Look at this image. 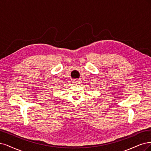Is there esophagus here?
<instances>
[{
	"mask_svg": "<svg viewBox=\"0 0 151 151\" xmlns=\"http://www.w3.org/2000/svg\"><path fill=\"white\" fill-rule=\"evenodd\" d=\"M73 83H74L75 84L78 85V84L80 83V81H79L78 80H73Z\"/></svg>",
	"mask_w": 151,
	"mask_h": 151,
	"instance_id": "esophagus-1",
	"label": "esophagus"
}]
</instances>
